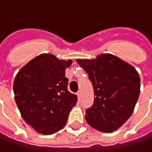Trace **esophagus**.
I'll return each mask as SVG.
<instances>
[{
  "instance_id": "obj_1",
  "label": "esophagus",
  "mask_w": 152,
  "mask_h": 152,
  "mask_svg": "<svg viewBox=\"0 0 152 152\" xmlns=\"http://www.w3.org/2000/svg\"><path fill=\"white\" fill-rule=\"evenodd\" d=\"M76 94H77V96H78V99H79H79H80V96H81V91H79L78 92H77V93H76Z\"/></svg>"
}]
</instances>
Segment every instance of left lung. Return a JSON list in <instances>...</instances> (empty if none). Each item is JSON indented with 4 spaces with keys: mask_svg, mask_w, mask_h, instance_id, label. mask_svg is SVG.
I'll return each instance as SVG.
<instances>
[{
    "mask_svg": "<svg viewBox=\"0 0 152 152\" xmlns=\"http://www.w3.org/2000/svg\"><path fill=\"white\" fill-rule=\"evenodd\" d=\"M77 62L87 73L94 89V103L85 111L87 123L105 133L118 129L130 118L140 96L137 71L110 54Z\"/></svg>",
    "mask_w": 152,
    "mask_h": 152,
    "instance_id": "1",
    "label": "left lung"
}]
</instances>
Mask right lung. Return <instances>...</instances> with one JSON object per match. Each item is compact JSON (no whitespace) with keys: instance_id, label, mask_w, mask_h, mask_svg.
Wrapping results in <instances>:
<instances>
[{"instance_id":"obj_1","label":"right lung","mask_w":152,"mask_h":152,"mask_svg":"<svg viewBox=\"0 0 152 152\" xmlns=\"http://www.w3.org/2000/svg\"><path fill=\"white\" fill-rule=\"evenodd\" d=\"M71 63V60H58L50 54L39 55L15 78V101L21 115L40 134H51L61 129L77 103V96L67 90L65 75Z\"/></svg>"}]
</instances>
